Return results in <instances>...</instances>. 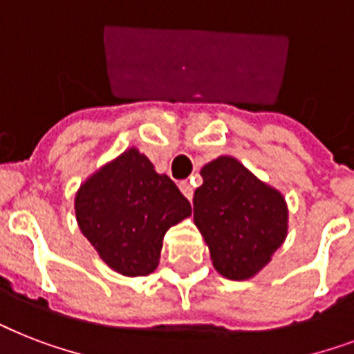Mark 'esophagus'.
Segmentation results:
<instances>
[{
  "mask_svg": "<svg viewBox=\"0 0 354 354\" xmlns=\"http://www.w3.org/2000/svg\"><path fill=\"white\" fill-rule=\"evenodd\" d=\"M180 191H182L183 196L187 200L193 198V185H191L189 180H182V182H180Z\"/></svg>",
  "mask_w": 354,
  "mask_h": 354,
  "instance_id": "obj_1",
  "label": "esophagus"
}]
</instances>
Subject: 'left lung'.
<instances>
[{"instance_id": "1", "label": "left lung", "mask_w": 354, "mask_h": 354, "mask_svg": "<svg viewBox=\"0 0 354 354\" xmlns=\"http://www.w3.org/2000/svg\"><path fill=\"white\" fill-rule=\"evenodd\" d=\"M200 174L204 183L194 191V224L213 266L227 279H250L285 241V198L232 156L216 158Z\"/></svg>"}]
</instances>
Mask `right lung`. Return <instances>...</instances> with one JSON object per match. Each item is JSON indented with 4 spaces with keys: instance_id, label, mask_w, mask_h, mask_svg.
<instances>
[{
    "instance_id": "1",
    "label": "right lung",
    "mask_w": 354,
    "mask_h": 354,
    "mask_svg": "<svg viewBox=\"0 0 354 354\" xmlns=\"http://www.w3.org/2000/svg\"><path fill=\"white\" fill-rule=\"evenodd\" d=\"M75 215L110 268L138 277L154 272L167 230L191 215V204L147 156L130 149L80 185Z\"/></svg>"
}]
</instances>
